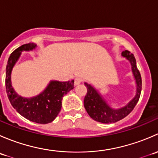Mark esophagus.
<instances>
[{"mask_svg":"<svg viewBox=\"0 0 158 158\" xmlns=\"http://www.w3.org/2000/svg\"><path fill=\"white\" fill-rule=\"evenodd\" d=\"M82 81H83V80H82V78L76 77V78H75V79H74V84L76 85H79V84L82 83Z\"/></svg>","mask_w":158,"mask_h":158,"instance_id":"esophagus-1","label":"esophagus"}]
</instances>
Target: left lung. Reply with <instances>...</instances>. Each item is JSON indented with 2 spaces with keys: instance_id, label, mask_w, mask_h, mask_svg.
<instances>
[{
  "instance_id": "1",
  "label": "left lung",
  "mask_w": 158,
  "mask_h": 158,
  "mask_svg": "<svg viewBox=\"0 0 158 158\" xmlns=\"http://www.w3.org/2000/svg\"><path fill=\"white\" fill-rule=\"evenodd\" d=\"M122 56L128 59L132 66V72L137 82L136 96L126 106L122 109L114 110L110 108L106 104V102L102 98V97L98 95L93 87L85 82V85L87 88V93L84 98V107L89 115L96 122L109 124L114 123L122 120L131 112L139 100L141 88H142V81H141V73L137 68L136 60L133 54L128 50L123 51Z\"/></svg>"
}]
</instances>
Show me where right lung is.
I'll use <instances>...</instances> for the list:
<instances>
[{"label":"right lung","mask_w":158,"mask_h":158,"mask_svg":"<svg viewBox=\"0 0 158 158\" xmlns=\"http://www.w3.org/2000/svg\"><path fill=\"white\" fill-rule=\"evenodd\" d=\"M35 47L34 44L28 43L16 49L10 54L6 67V92L13 107L23 117L38 124H48L60 113L62 98L74 88V81H52L44 92L34 98H24L17 95L10 84L11 69L18 60L20 51L30 50Z\"/></svg>","instance_id":"right-lung-1"}]
</instances>
